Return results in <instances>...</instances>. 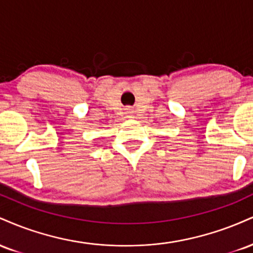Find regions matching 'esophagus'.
I'll return each mask as SVG.
<instances>
[{
	"label": "esophagus",
	"mask_w": 253,
	"mask_h": 253,
	"mask_svg": "<svg viewBox=\"0 0 253 253\" xmlns=\"http://www.w3.org/2000/svg\"><path fill=\"white\" fill-rule=\"evenodd\" d=\"M127 113H129V114H130V113H132V112H130V110H128V112H127Z\"/></svg>",
	"instance_id": "34e87169"
}]
</instances>
